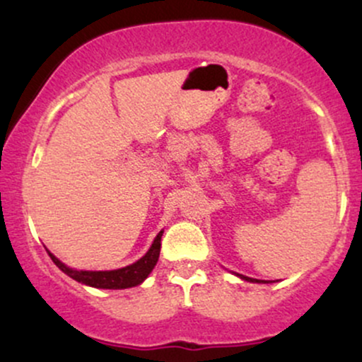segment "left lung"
Instances as JSON below:
<instances>
[{
	"instance_id": "obj_1",
	"label": "left lung",
	"mask_w": 362,
	"mask_h": 362,
	"mask_svg": "<svg viewBox=\"0 0 362 362\" xmlns=\"http://www.w3.org/2000/svg\"><path fill=\"white\" fill-rule=\"evenodd\" d=\"M240 276V274H238ZM242 277V279H245V281H250V282H264V281H259V279H252V277H247V276H240Z\"/></svg>"
}]
</instances>
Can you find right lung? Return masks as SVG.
Segmentation results:
<instances>
[{"mask_svg":"<svg viewBox=\"0 0 362 362\" xmlns=\"http://www.w3.org/2000/svg\"><path fill=\"white\" fill-rule=\"evenodd\" d=\"M161 235H163V231L156 235L155 242H153L146 255L141 257L138 262L127 265V267L117 269V271H73V269L66 267L59 259H56L51 252H49V255H51L52 262L62 272L68 274L71 279L81 282V284L102 289H126L141 284L149 276V272L153 271V267H155L158 262V257H160Z\"/></svg>","mask_w":362,"mask_h":362,"instance_id":"add662e5","label":"right lung"}]
</instances>
